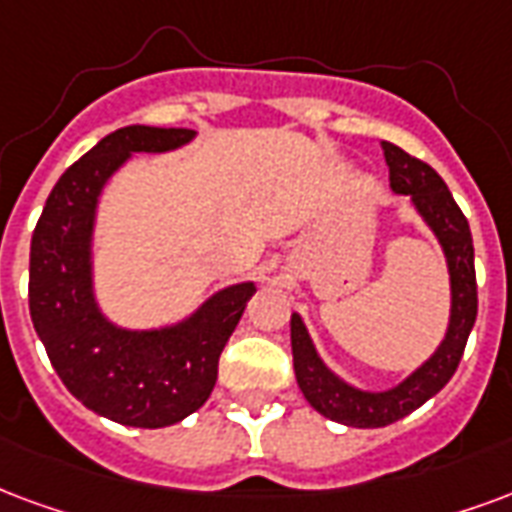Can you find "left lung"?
Wrapping results in <instances>:
<instances>
[{"mask_svg": "<svg viewBox=\"0 0 512 512\" xmlns=\"http://www.w3.org/2000/svg\"><path fill=\"white\" fill-rule=\"evenodd\" d=\"M385 162L391 168V187L399 195H410L415 208L437 233L439 244L445 249L450 268V328L445 342L420 366L418 372L385 393L358 391L336 374H331L317 358L312 339L306 333L301 317L293 314L290 323V342H293V369L298 388L304 391L306 401L325 418L355 426V429H380L396 423L420 404L439 393L456 374L458 361L467 347L469 331L478 317V282H475V249L469 233L467 217L461 214L456 200L439 179V173L418 157H412L393 143H382Z\"/></svg>", "mask_w": 512, "mask_h": 512, "instance_id": "obj_1", "label": "left lung"}]
</instances>
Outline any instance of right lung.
<instances>
[{
	"instance_id": "right-lung-1",
	"label": "right lung",
	"mask_w": 512,
	"mask_h": 512,
	"mask_svg": "<svg viewBox=\"0 0 512 512\" xmlns=\"http://www.w3.org/2000/svg\"><path fill=\"white\" fill-rule=\"evenodd\" d=\"M176 127H121L56 181L32 233L29 314L67 391L124 426L160 429L200 410L214 391L219 355L236 331L252 282L217 293L187 323L121 331L92 295V227L100 189L132 151H168L192 140Z\"/></svg>"
}]
</instances>
